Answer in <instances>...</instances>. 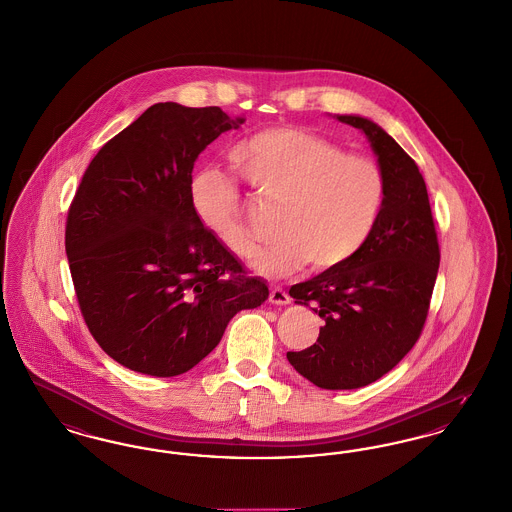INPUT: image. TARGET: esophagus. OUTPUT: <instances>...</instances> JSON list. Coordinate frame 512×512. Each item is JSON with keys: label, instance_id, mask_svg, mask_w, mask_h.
Wrapping results in <instances>:
<instances>
[{"label": "esophagus", "instance_id": "1", "mask_svg": "<svg viewBox=\"0 0 512 512\" xmlns=\"http://www.w3.org/2000/svg\"><path fill=\"white\" fill-rule=\"evenodd\" d=\"M269 302L271 304H279V306H287L290 304L289 292L281 287H273L269 292Z\"/></svg>", "mask_w": 512, "mask_h": 512}]
</instances>
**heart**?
I'll return each mask as SVG.
<instances>
[{"mask_svg": "<svg viewBox=\"0 0 512 512\" xmlns=\"http://www.w3.org/2000/svg\"><path fill=\"white\" fill-rule=\"evenodd\" d=\"M229 156L262 197L279 200L277 237L252 252L254 271L283 277L306 262L319 271L334 269L371 241L386 200V179L373 158L350 155L302 128L260 130L237 141ZM189 199L216 241L239 258L250 254L241 191L222 168L195 170Z\"/></svg>", "mask_w": 512, "mask_h": 512, "instance_id": "obj_1", "label": "heart"}]
</instances>
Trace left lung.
<instances>
[{"mask_svg": "<svg viewBox=\"0 0 512 512\" xmlns=\"http://www.w3.org/2000/svg\"><path fill=\"white\" fill-rule=\"evenodd\" d=\"M367 135L386 179V200L365 248L342 266L292 285L296 304L325 321L317 342L287 352L319 388L352 390L392 371L423 333L440 266V246L423 174L373 120L336 116Z\"/></svg>", "mask_w": 512, "mask_h": 512, "instance_id": "8db88e82", "label": "left lung"}]
</instances>
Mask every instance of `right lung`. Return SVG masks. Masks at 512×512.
Segmentation results:
<instances>
[{
    "label": "right lung",
    "mask_w": 512,
    "mask_h": 512,
    "mask_svg": "<svg viewBox=\"0 0 512 512\" xmlns=\"http://www.w3.org/2000/svg\"><path fill=\"white\" fill-rule=\"evenodd\" d=\"M243 116L156 103L93 156L68 208V266L89 333L135 373L176 377L208 356L267 285L208 233L189 181Z\"/></svg>",
    "instance_id": "add662e5"
}]
</instances>
